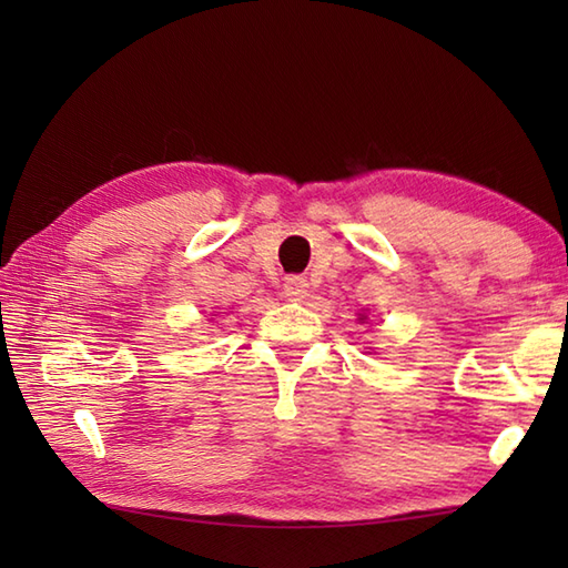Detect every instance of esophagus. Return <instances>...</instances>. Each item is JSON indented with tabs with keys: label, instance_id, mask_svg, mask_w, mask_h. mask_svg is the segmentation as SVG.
Instances as JSON below:
<instances>
[{
	"label": "esophagus",
	"instance_id": "obj_1",
	"mask_svg": "<svg viewBox=\"0 0 568 568\" xmlns=\"http://www.w3.org/2000/svg\"><path fill=\"white\" fill-rule=\"evenodd\" d=\"M283 293H285L287 300H303L307 295V281H305V277H300V275L285 277Z\"/></svg>",
	"mask_w": 568,
	"mask_h": 568
}]
</instances>
